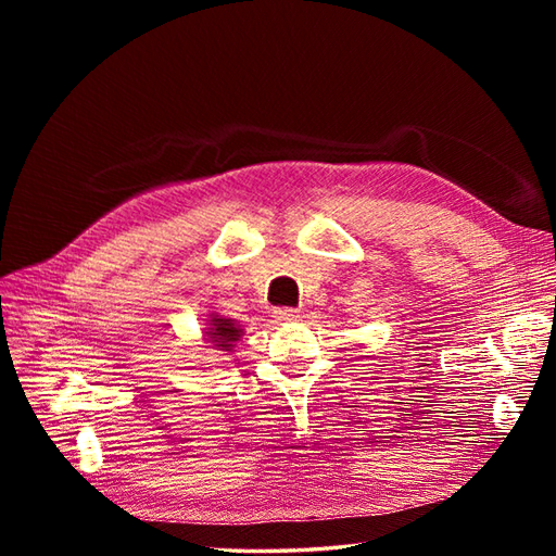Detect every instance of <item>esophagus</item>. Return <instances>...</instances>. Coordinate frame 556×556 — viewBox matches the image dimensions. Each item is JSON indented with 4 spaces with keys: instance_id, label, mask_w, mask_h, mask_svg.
Instances as JSON below:
<instances>
[{
    "instance_id": "1",
    "label": "esophagus",
    "mask_w": 556,
    "mask_h": 556,
    "mask_svg": "<svg viewBox=\"0 0 556 556\" xmlns=\"http://www.w3.org/2000/svg\"><path fill=\"white\" fill-rule=\"evenodd\" d=\"M274 317L278 319V323H290V319L299 317V311L296 308H276Z\"/></svg>"
}]
</instances>
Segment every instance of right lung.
Listing matches in <instances>:
<instances>
[{
    "mask_svg": "<svg viewBox=\"0 0 556 556\" xmlns=\"http://www.w3.org/2000/svg\"><path fill=\"white\" fill-rule=\"evenodd\" d=\"M206 336H208V341H211V345L215 350H225L227 352V350L233 348V343L241 339L243 329H241V325L237 323V319L213 313L211 319H208Z\"/></svg>",
    "mask_w": 556,
    "mask_h": 556,
    "instance_id": "1",
    "label": "right lung"
}]
</instances>
